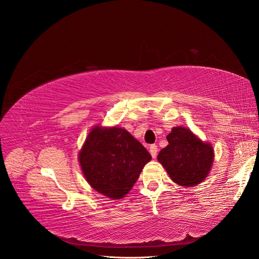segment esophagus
<instances>
[{
  "instance_id": "34e87169",
  "label": "esophagus",
  "mask_w": 259,
  "mask_h": 259,
  "mask_svg": "<svg viewBox=\"0 0 259 259\" xmlns=\"http://www.w3.org/2000/svg\"><path fill=\"white\" fill-rule=\"evenodd\" d=\"M149 151H150V154L152 155V158H156V153H158V147L156 145H151L149 147Z\"/></svg>"
}]
</instances>
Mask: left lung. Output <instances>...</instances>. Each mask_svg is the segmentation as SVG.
<instances>
[{
  "instance_id": "1",
  "label": "left lung",
  "mask_w": 259,
  "mask_h": 259,
  "mask_svg": "<svg viewBox=\"0 0 259 259\" xmlns=\"http://www.w3.org/2000/svg\"><path fill=\"white\" fill-rule=\"evenodd\" d=\"M168 145L158 160L173 182L180 186H195L204 180L214 160L210 145L203 143L186 127H174L166 136Z\"/></svg>"
}]
</instances>
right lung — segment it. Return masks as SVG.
<instances>
[{"mask_svg":"<svg viewBox=\"0 0 259 259\" xmlns=\"http://www.w3.org/2000/svg\"><path fill=\"white\" fill-rule=\"evenodd\" d=\"M89 184L109 198L121 199L137 182L151 155L123 128H94L79 154Z\"/></svg>","mask_w":259,"mask_h":259,"instance_id":"1","label":"right lung"}]
</instances>
